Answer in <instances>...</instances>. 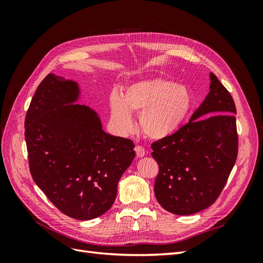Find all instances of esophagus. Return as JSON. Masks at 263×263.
I'll use <instances>...</instances> for the list:
<instances>
[{
	"instance_id": "esophagus-1",
	"label": "esophagus",
	"mask_w": 263,
	"mask_h": 263,
	"mask_svg": "<svg viewBox=\"0 0 263 263\" xmlns=\"http://www.w3.org/2000/svg\"><path fill=\"white\" fill-rule=\"evenodd\" d=\"M135 151H136V155L139 158L145 157V155H146V150L142 148L141 146H136V147H135Z\"/></svg>"
}]
</instances>
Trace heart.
Listing matches in <instances>:
<instances>
[{
    "instance_id": "heart-1",
    "label": "heart",
    "mask_w": 263,
    "mask_h": 263,
    "mask_svg": "<svg viewBox=\"0 0 263 263\" xmlns=\"http://www.w3.org/2000/svg\"><path fill=\"white\" fill-rule=\"evenodd\" d=\"M192 106V95L185 85L164 78L133 82L122 93L108 97L109 121L119 134L134 128L132 113H139V126L147 137L161 140L176 134Z\"/></svg>"
}]
</instances>
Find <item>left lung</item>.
Instances as JSON below:
<instances>
[{"label": "left lung", "mask_w": 263, "mask_h": 263, "mask_svg": "<svg viewBox=\"0 0 263 263\" xmlns=\"http://www.w3.org/2000/svg\"><path fill=\"white\" fill-rule=\"evenodd\" d=\"M210 92L190 122L172 136L153 142L159 173L155 195L176 215L201 212L217 200L238 154L236 106L217 77L210 73Z\"/></svg>", "instance_id": "8db88e82"}]
</instances>
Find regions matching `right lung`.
<instances>
[{
  "label": "right lung",
  "mask_w": 263,
  "mask_h": 263,
  "mask_svg": "<svg viewBox=\"0 0 263 263\" xmlns=\"http://www.w3.org/2000/svg\"><path fill=\"white\" fill-rule=\"evenodd\" d=\"M79 98L77 82L49 73L31 99L25 139L39 189L67 216L89 220L112 208L136 155L130 139L103 130L94 109L76 104Z\"/></svg>",
  "instance_id": "1"
}]
</instances>
